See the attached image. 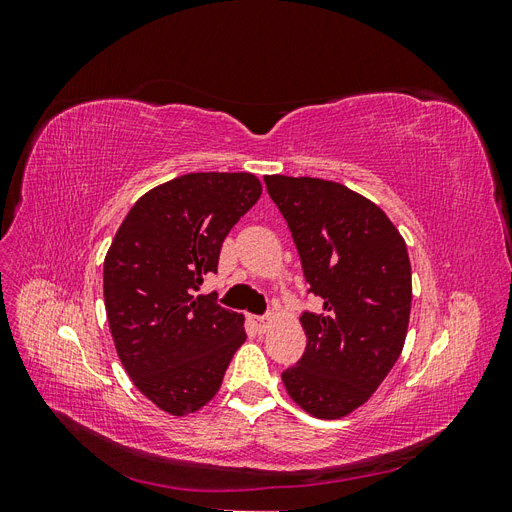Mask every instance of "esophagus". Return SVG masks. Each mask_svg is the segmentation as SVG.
Wrapping results in <instances>:
<instances>
[{
    "label": "esophagus",
    "mask_w": 512,
    "mask_h": 512,
    "mask_svg": "<svg viewBox=\"0 0 512 512\" xmlns=\"http://www.w3.org/2000/svg\"><path fill=\"white\" fill-rule=\"evenodd\" d=\"M252 324H254V329H256L258 333H265V331L269 329V318H265V316H254V318H252Z\"/></svg>",
    "instance_id": "esophagus-1"
}]
</instances>
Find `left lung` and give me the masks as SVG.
I'll use <instances>...</instances> for the list:
<instances>
[{
    "label": "left lung",
    "mask_w": 512,
    "mask_h": 512,
    "mask_svg": "<svg viewBox=\"0 0 512 512\" xmlns=\"http://www.w3.org/2000/svg\"><path fill=\"white\" fill-rule=\"evenodd\" d=\"M320 314L301 316L307 346L282 380L297 406L342 418L363 406L404 350L412 271L406 241L369 198L335 181L267 175Z\"/></svg>",
    "instance_id": "left-lung-1"
}]
</instances>
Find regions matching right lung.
Returning <instances> with one entry per match:
<instances>
[{
    "instance_id": "obj_1",
    "label": "right lung",
    "mask_w": 512,
    "mask_h": 512,
    "mask_svg": "<svg viewBox=\"0 0 512 512\" xmlns=\"http://www.w3.org/2000/svg\"><path fill=\"white\" fill-rule=\"evenodd\" d=\"M262 194L252 173H190L136 200L104 258V305L134 386L185 416L220 391L245 342L243 316L198 294L230 228Z\"/></svg>"
}]
</instances>
